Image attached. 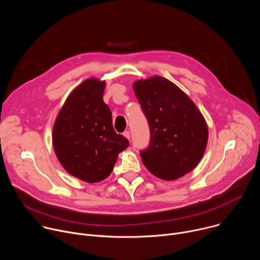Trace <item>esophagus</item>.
<instances>
[{"label":"esophagus","mask_w":260,"mask_h":260,"mask_svg":"<svg viewBox=\"0 0 260 260\" xmlns=\"http://www.w3.org/2000/svg\"><path fill=\"white\" fill-rule=\"evenodd\" d=\"M123 136H124L126 139H128V140L131 139V134H129V132H128V131H125V132L123 133Z\"/></svg>","instance_id":"esophagus-1"}]
</instances>
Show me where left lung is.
<instances>
[{"instance_id": "left-lung-1", "label": "left lung", "mask_w": 260, "mask_h": 260, "mask_svg": "<svg viewBox=\"0 0 260 260\" xmlns=\"http://www.w3.org/2000/svg\"><path fill=\"white\" fill-rule=\"evenodd\" d=\"M134 91L150 128L149 146L140 152L144 166L167 181L191 172L208 143V126L196 104L160 76L136 81Z\"/></svg>"}]
</instances>
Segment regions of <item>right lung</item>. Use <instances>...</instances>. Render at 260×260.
<instances>
[{"label": "right lung", "mask_w": 260, "mask_h": 260, "mask_svg": "<svg viewBox=\"0 0 260 260\" xmlns=\"http://www.w3.org/2000/svg\"><path fill=\"white\" fill-rule=\"evenodd\" d=\"M105 81L89 78L74 89L55 119L52 144L63 169L82 181L106 179L129 143L116 134L104 103Z\"/></svg>", "instance_id": "add662e5"}]
</instances>
